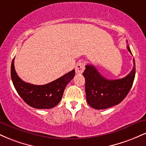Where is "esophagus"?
<instances>
[{
  "label": "esophagus",
  "mask_w": 146,
  "mask_h": 146,
  "mask_svg": "<svg viewBox=\"0 0 146 146\" xmlns=\"http://www.w3.org/2000/svg\"><path fill=\"white\" fill-rule=\"evenodd\" d=\"M84 71V65L81 62H79L75 66V72L78 74H82Z\"/></svg>",
  "instance_id": "obj_1"
}]
</instances>
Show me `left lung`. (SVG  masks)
Returning a JSON list of instances; mask_svg holds the SVG:
<instances>
[{
	"label": "left lung",
	"mask_w": 146,
	"mask_h": 146,
	"mask_svg": "<svg viewBox=\"0 0 146 146\" xmlns=\"http://www.w3.org/2000/svg\"><path fill=\"white\" fill-rule=\"evenodd\" d=\"M127 48L132 53L128 45ZM133 64L130 73L125 78L118 80H108L102 76L93 65H86L83 75L88 105L95 109H106L123 101L128 94L135 80V59Z\"/></svg>",
	"instance_id": "8db88e82"
}]
</instances>
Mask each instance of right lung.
<instances>
[{
    "mask_svg": "<svg viewBox=\"0 0 146 146\" xmlns=\"http://www.w3.org/2000/svg\"><path fill=\"white\" fill-rule=\"evenodd\" d=\"M72 70L51 82L44 85H33L23 81L15 71L14 58L11 66V77L18 95L30 106L38 109H49L61 101L66 85L74 78Z\"/></svg>",
    "mask_w": 146,
    "mask_h": 146,
    "instance_id": "obj_1",
    "label": "right lung"
}]
</instances>
